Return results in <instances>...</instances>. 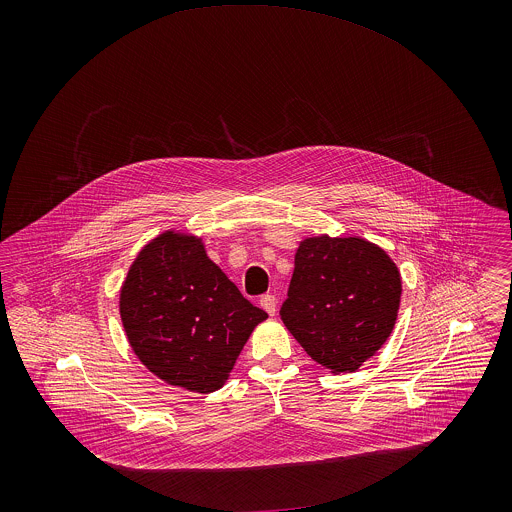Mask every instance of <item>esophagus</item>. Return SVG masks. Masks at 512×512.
Instances as JSON below:
<instances>
[{"mask_svg": "<svg viewBox=\"0 0 512 512\" xmlns=\"http://www.w3.org/2000/svg\"><path fill=\"white\" fill-rule=\"evenodd\" d=\"M260 305H262V309H266L270 315H274L276 309H278V301H276V297L270 295V293H266V295L260 297Z\"/></svg>", "mask_w": 512, "mask_h": 512, "instance_id": "obj_1", "label": "esophagus"}]
</instances>
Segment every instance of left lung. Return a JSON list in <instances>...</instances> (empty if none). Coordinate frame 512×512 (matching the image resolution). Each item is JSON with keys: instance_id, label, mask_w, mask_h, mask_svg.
<instances>
[{"instance_id": "obj_1", "label": "left lung", "mask_w": 512, "mask_h": 512, "mask_svg": "<svg viewBox=\"0 0 512 512\" xmlns=\"http://www.w3.org/2000/svg\"><path fill=\"white\" fill-rule=\"evenodd\" d=\"M402 280L390 256L365 238H305L280 315L305 353L353 372L390 337Z\"/></svg>"}]
</instances>
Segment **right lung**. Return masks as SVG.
<instances>
[{"instance_id": "1", "label": "right lung", "mask_w": 512, "mask_h": 512, "mask_svg": "<svg viewBox=\"0 0 512 512\" xmlns=\"http://www.w3.org/2000/svg\"><path fill=\"white\" fill-rule=\"evenodd\" d=\"M120 315L134 353L155 376L201 394L219 390L268 317L207 256L201 238L173 230L134 260Z\"/></svg>"}]
</instances>
